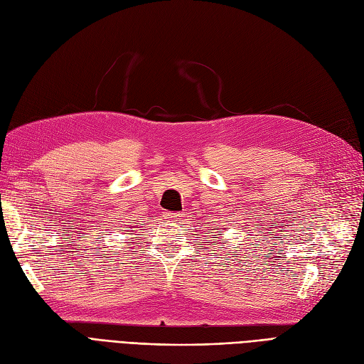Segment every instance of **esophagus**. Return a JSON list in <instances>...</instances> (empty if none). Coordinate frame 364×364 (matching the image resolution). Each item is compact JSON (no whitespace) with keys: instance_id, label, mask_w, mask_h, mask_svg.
I'll list each match as a JSON object with an SVG mask.
<instances>
[{"instance_id":"esophagus-1","label":"esophagus","mask_w":364,"mask_h":364,"mask_svg":"<svg viewBox=\"0 0 364 364\" xmlns=\"http://www.w3.org/2000/svg\"><path fill=\"white\" fill-rule=\"evenodd\" d=\"M166 215H168L170 222H179L182 219V214H179V213H168Z\"/></svg>"}]
</instances>
